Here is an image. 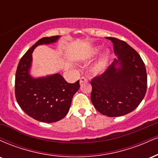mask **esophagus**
<instances>
[{
    "instance_id": "34e87169",
    "label": "esophagus",
    "mask_w": 158,
    "mask_h": 158,
    "mask_svg": "<svg viewBox=\"0 0 158 158\" xmlns=\"http://www.w3.org/2000/svg\"><path fill=\"white\" fill-rule=\"evenodd\" d=\"M88 81V79H87L86 77H85V76H82L80 78V83L81 84V83H84V82H87Z\"/></svg>"
}]
</instances>
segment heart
I'll return each instance as SVG.
<instances>
[{"mask_svg":"<svg viewBox=\"0 0 158 158\" xmlns=\"http://www.w3.org/2000/svg\"><path fill=\"white\" fill-rule=\"evenodd\" d=\"M107 58H108L107 55H104L102 57V59L94 65V67L93 68V71L94 73H99V72L102 71L104 70L106 65Z\"/></svg>","mask_w":158,"mask_h":158,"instance_id":"b5f03b06","label":"heart"}]
</instances>
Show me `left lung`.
I'll return each instance as SVG.
<instances>
[{
    "label": "left lung",
    "mask_w": 158,
    "mask_h": 158,
    "mask_svg": "<svg viewBox=\"0 0 158 158\" xmlns=\"http://www.w3.org/2000/svg\"><path fill=\"white\" fill-rule=\"evenodd\" d=\"M106 39L113 43L118 59L90 81V99L99 113L119 117L133 111L143 100L147 89V73L143 59L135 49L117 38ZM117 64L118 68L115 67Z\"/></svg>",
    "instance_id": "1"
}]
</instances>
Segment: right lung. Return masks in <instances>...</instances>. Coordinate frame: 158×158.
I'll return each instance as SVG.
<instances>
[{
    "label": "right lung",
    "instance_id": "add662e5",
    "mask_svg": "<svg viewBox=\"0 0 158 158\" xmlns=\"http://www.w3.org/2000/svg\"><path fill=\"white\" fill-rule=\"evenodd\" d=\"M58 39L56 35L39 39L21 57L16 70L15 95L18 104L27 115L40 122L54 123L64 118L80 87L79 80L68 83L58 73L39 79H33L29 74L35 47L55 42Z\"/></svg>",
    "mask_w": 158,
    "mask_h": 158
}]
</instances>
